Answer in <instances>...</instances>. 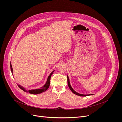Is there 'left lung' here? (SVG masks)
<instances>
[{"label":"left lung","instance_id":"8db88e82","mask_svg":"<svg viewBox=\"0 0 122 122\" xmlns=\"http://www.w3.org/2000/svg\"><path fill=\"white\" fill-rule=\"evenodd\" d=\"M67 83H68V86L69 87V88L70 89V90L72 91V92L73 93H74V94L77 95V96H81V97H86V96H90V95H93V94H89V95H83V94H79L77 92H76V91H75L73 88H72V87L71 86V84H70V82H69V78H68V76L67 75Z\"/></svg>","mask_w":122,"mask_h":122}]
</instances>
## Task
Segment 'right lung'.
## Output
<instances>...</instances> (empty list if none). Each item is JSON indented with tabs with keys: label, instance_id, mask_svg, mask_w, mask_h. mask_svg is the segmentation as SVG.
<instances>
[{
	"label": "right lung",
	"instance_id": "add662e5",
	"mask_svg": "<svg viewBox=\"0 0 122 122\" xmlns=\"http://www.w3.org/2000/svg\"><path fill=\"white\" fill-rule=\"evenodd\" d=\"M10 70L11 71V73H13V69L11 66V62H10ZM55 71H52L51 74L49 75L47 81L45 83V84L42 86L41 87L40 89H32V90H27L25 89L23 87H22V86L20 85H18V86L19 87L23 90L24 91L26 92V93H29L30 94H34V95H37V94H41V93H43L45 91H46L49 88V87L50 86V79H51V77L53 74V73ZM13 74V73H12Z\"/></svg>",
	"mask_w": 122,
	"mask_h": 122
}]
</instances>
